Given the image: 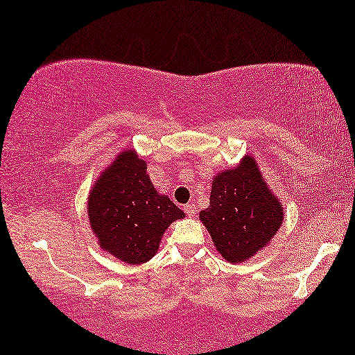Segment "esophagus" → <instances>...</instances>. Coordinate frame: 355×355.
Returning <instances> with one entry per match:
<instances>
[{"label":"esophagus","mask_w":355,"mask_h":355,"mask_svg":"<svg viewBox=\"0 0 355 355\" xmlns=\"http://www.w3.org/2000/svg\"><path fill=\"white\" fill-rule=\"evenodd\" d=\"M184 211H185V214H187L189 217H193L195 214H196V207H195V205H185L184 206Z\"/></svg>","instance_id":"obj_1"}]
</instances>
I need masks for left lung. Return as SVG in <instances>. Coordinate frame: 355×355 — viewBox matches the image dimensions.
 <instances>
[{"instance_id": "obj_1", "label": "left lung", "mask_w": 355, "mask_h": 355, "mask_svg": "<svg viewBox=\"0 0 355 355\" xmlns=\"http://www.w3.org/2000/svg\"><path fill=\"white\" fill-rule=\"evenodd\" d=\"M209 200L200 220L217 252L232 264L261 252L283 223L280 200L267 187L252 155L214 178Z\"/></svg>"}]
</instances>
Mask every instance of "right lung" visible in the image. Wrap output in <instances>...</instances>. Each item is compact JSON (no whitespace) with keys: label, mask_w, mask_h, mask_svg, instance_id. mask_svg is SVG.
Returning <instances> with one entry per match:
<instances>
[{"label":"right lung","mask_w":355,"mask_h":355,"mask_svg":"<svg viewBox=\"0 0 355 355\" xmlns=\"http://www.w3.org/2000/svg\"><path fill=\"white\" fill-rule=\"evenodd\" d=\"M146 162L135 150L116 157L92 185L88 198L91 230L105 250L127 264H143L159 252L165 230L184 212L159 195Z\"/></svg>","instance_id":"add662e5"}]
</instances>
